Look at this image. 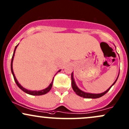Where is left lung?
<instances>
[{
    "label": "left lung",
    "mask_w": 129,
    "mask_h": 129,
    "mask_svg": "<svg viewBox=\"0 0 129 129\" xmlns=\"http://www.w3.org/2000/svg\"><path fill=\"white\" fill-rule=\"evenodd\" d=\"M118 77H119V76H118ZM118 77H117V78L116 79V80L113 83V85L109 87L107 90L105 91V92L102 93H98V94L90 93H86V92H83V91L81 90H80L79 88L77 87V85H76L75 82H74V78H73V73H72V74H71V85H72V87H73V90H74V92H75L77 94V95H78L79 96H82V97L85 98H98L101 97V96H103L104 95H105L106 93L108 92L109 90H110V88H111V87L113 86L115 83H116V82L117 81V79H118Z\"/></svg>",
    "instance_id": "1"
}]
</instances>
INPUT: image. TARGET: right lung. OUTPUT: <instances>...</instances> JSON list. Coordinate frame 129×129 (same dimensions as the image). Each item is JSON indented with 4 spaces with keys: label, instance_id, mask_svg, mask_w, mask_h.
I'll use <instances>...</instances> for the list:
<instances>
[{
    "label": "right lung",
    "instance_id": "1",
    "mask_svg": "<svg viewBox=\"0 0 129 129\" xmlns=\"http://www.w3.org/2000/svg\"><path fill=\"white\" fill-rule=\"evenodd\" d=\"M17 45L16 47H15V50H14V52H13V56H12V61H11V71H12V74H13V78H14V80L15 81V82H16V85H18V87H19V88H20V89H21L23 91V92H24L26 93L27 94H29V95H44V94L47 93L49 92L50 90H51V88H52V85H53V81H52V82H51V84H50V85L48 86L47 88H46L45 89H44V90H39V91H31V90H28L26 89V88H23V87L21 86V85H20V84L18 83V82L17 81V80H16V77H15V74H14V73H13V58H14V55H15V50H16V47H18ZM60 71V70L58 72Z\"/></svg>",
    "mask_w": 129,
    "mask_h": 129
}]
</instances>
